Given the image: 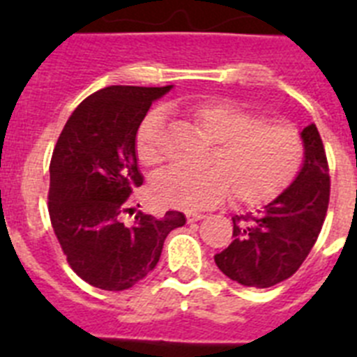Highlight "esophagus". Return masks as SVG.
Returning <instances> with one entry per match:
<instances>
[{
  "instance_id": "34e87169",
  "label": "esophagus",
  "mask_w": 357,
  "mask_h": 357,
  "mask_svg": "<svg viewBox=\"0 0 357 357\" xmlns=\"http://www.w3.org/2000/svg\"><path fill=\"white\" fill-rule=\"evenodd\" d=\"M202 218H204V214H202V213H188V214H185V220H188V223L200 222Z\"/></svg>"
}]
</instances>
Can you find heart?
Here are the masks:
<instances>
[{
  "mask_svg": "<svg viewBox=\"0 0 357 357\" xmlns=\"http://www.w3.org/2000/svg\"><path fill=\"white\" fill-rule=\"evenodd\" d=\"M198 134L214 143L204 172L168 169L151 182L157 204L202 209L232 198L239 206H264L295 182L304 164L302 135L289 125L270 123L234 102H202L185 110ZM137 159L146 168L164 162L162 118L150 112L135 134Z\"/></svg>",
  "mask_w": 357,
  "mask_h": 357,
  "instance_id": "obj_1",
  "label": "heart"
}]
</instances>
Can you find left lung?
<instances>
[{"instance_id": "8db88e82", "label": "left lung", "mask_w": 357, "mask_h": 357, "mask_svg": "<svg viewBox=\"0 0 357 357\" xmlns=\"http://www.w3.org/2000/svg\"><path fill=\"white\" fill-rule=\"evenodd\" d=\"M302 141L305 159L295 182L255 216L232 218L234 239L214 255L239 284L270 288L289 279L317 243L329 207V162L317 125L302 130Z\"/></svg>"}]
</instances>
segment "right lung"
<instances>
[{"mask_svg": "<svg viewBox=\"0 0 357 357\" xmlns=\"http://www.w3.org/2000/svg\"><path fill=\"white\" fill-rule=\"evenodd\" d=\"M172 89L110 85L73 110L50 162L48 213L71 270L94 288L123 291L157 266L166 236L185 223L168 211L157 220L137 213L121 220L143 184L135 134L151 102Z\"/></svg>", "mask_w": 357, "mask_h": 357, "instance_id": "right-lung-1", "label": "right lung"}]
</instances>
